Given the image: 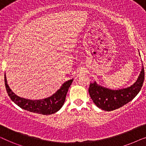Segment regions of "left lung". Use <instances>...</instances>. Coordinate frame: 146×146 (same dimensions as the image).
I'll return each mask as SVG.
<instances>
[{
  "instance_id": "obj_1",
  "label": "left lung",
  "mask_w": 146,
  "mask_h": 146,
  "mask_svg": "<svg viewBox=\"0 0 146 146\" xmlns=\"http://www.w3.org/2000/svg\"><path fill=\"white\" fill-rule=\"evenodd\" d=\"M144 76V69L142 66L138 79L132 86L117 90L106 88L94 82L90 84L89 94L94 103L99 108L105 111L114 110L126 104L136 96L143 86Z\"/></svg>"
}]
</instances>
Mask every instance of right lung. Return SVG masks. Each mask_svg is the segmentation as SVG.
<instances>
[{
    "instance_id": "right-lung-1",
    "label": "right lung",
    "mask_w": 146,
    "mask_h": 146,
    "mask_svg": "<svg viewBox=\"0 0 146 146\" xmlns=\"http://www.w3.org/2000/svg\"><path fill=\"white\" fill-rule=\"evenodd\" d=\"M72 81L73 79L69 80L64 83L60 88L50 97L42 100H33L21 98L13 92L8 85L5 74V87L10 98L21 108L42 115L52 114L61 108L64 103L68 90Z\"/></svg>"
}]
</instances>
